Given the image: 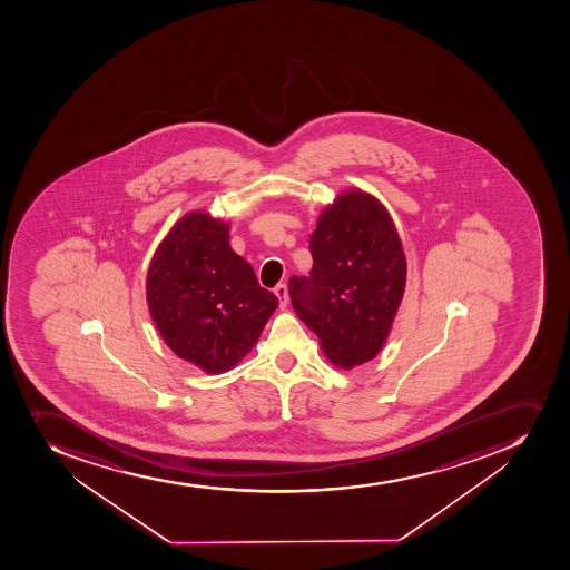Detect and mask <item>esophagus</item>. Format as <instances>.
Returning <instances> with one entry per match:
<instances>
[{
	"label": "esophagus",
	"mask_w": 570,
	"mask_h": 570,
	"mask_svg": "<svg viewBox=\"0 0 570 570\" xmlns=\"http://www.w3.org/2000/svg\"><path fill=\"white\" fill-rule=\"evenodd\" d=\"M275 295L278 297V303H281V308H286L287 301H289V293H287L286 284H278L275 287Z\"/></svg>",
	"instance_id": "34e87169"
}]
</instances>
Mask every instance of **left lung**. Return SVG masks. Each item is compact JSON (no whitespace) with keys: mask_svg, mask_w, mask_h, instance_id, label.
<instances>
[{"mask_svg":"<svg viewBox=\"0 0 570 570\" xmlns=\"http://www.w3.org/2000/svg\"><path fill=\"white\" fill-rule=\"evenodd\" d=\"M309 253V277L289 278L293 309L334 365L371 361L385 345L407 277L394 222L371 194L348 190L318 216Z\"/></svg>","mask_w":570,"mask_h":570,"instance_id":"left-lung-1","label":"left lung"}]
</instances>
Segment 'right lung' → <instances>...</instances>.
I'll use <instances>...</instances> for the list:
<instances>
[{"mask_svg":"<svg viewBox=\"0 0 570 570\" xmlns=\"http://www.w3.org/2000/svg\"><path fill=\"white\" fill-rule=\"evenodd\" d=\"M151 318L181 360L207 374L229 371L252 351L277 309L249 262L229 246V224L188 213L157 247L147 277Z\"/></svg>","mask_w":570,"mask_h":570,"instance_id":"add662e5","label":"right lung"}]
</instances>
